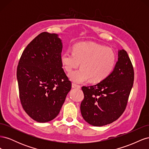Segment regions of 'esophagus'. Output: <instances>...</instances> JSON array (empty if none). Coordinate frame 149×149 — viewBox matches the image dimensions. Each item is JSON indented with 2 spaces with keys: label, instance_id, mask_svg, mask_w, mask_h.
I'll return each instance as SVG.
<instances>
[{
  "label": "esophagus",
  "instance_id": "34e87169",
  "mask_svg": "<svg viewBox=\"0 0 149 149\" xmlns=\"http://www.w3.org/2000/svg\"><path fill=\"white\" fill-rule=\"evenodd\" d=\"M72 88H81V86L76 84L75 83H73L72 84Z\"/></svg>",
  "mask_w": 149,
  "mask_h": 149
}]
</instances>
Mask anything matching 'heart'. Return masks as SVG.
Masks as SVG:
<instances>
[{
  "label": "heart",
  "instance_id": "obj_1",
  "mask_svg": "<svg viewBox=\"0 0 149 149\" xmlns=\"http://www.w3.org/2000/svg\"><path fill=\"white\" fill-rule=\"evenodd\" d=\"M116 61V54L111 48L92 43H76L73 52L67 50L61 56V64L67 72H70L81 63L80 69L69 74L70 79L76 83H82L89 79L93 83L104 80L113 70Z\"/></svg>",
  "mask_w": 149,
  "mask_h": 149
}]
</instances>
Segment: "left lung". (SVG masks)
<instances>
[{
  "label": "left lung",
  "instance_id": "obj_1",
  "mask_svg": "<svg viewBox=\"0 0 149 149\" xmlns=\"http://www.w3.org/2000/svg\"><path fill=\"white\" fill-rule=\"evenodd\" d=\"M134 80V68L124 49L107 78L96 85L83 86L84 100L80 109L83 119L94 126L113 123L123 114Z\"/></svg>",
  "mask_w": 149,
  "mask_h": 149
}]
</instances>
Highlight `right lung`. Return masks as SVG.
<instances>
[{"mask_svg": "<svg viewBox=\"0 0 149 149\" xmlns=\"http://www.w3.org/2000/svg\"><path fill=\"white\" fill-rule=\"evenodd\" d=\"M62 48L57 34L42 32L26 46L17 66L21 104L38 123L56 118L71 88L62 68Z\"/></svg>", "mask_w": 149, "mask_h": 149, "instance_id": "add662e5", "label": "right lung"}]
</instances>
